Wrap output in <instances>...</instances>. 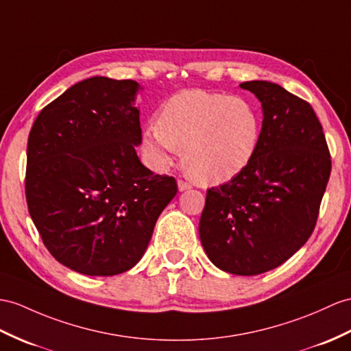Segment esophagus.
Here are the masks:
<instances>
[{
	"mask_svg": "<svg viewBox=\"0 0 351 351\" xmlns=\"http://www.w3.org/2000/svg\"><path fill=\"white\" fill-rule=\"evenodd\" d=\"M191 187H192L191 183H187V182H184V180H178V189H180V192L191 189Z\"/></svg>",
	"mask_w": 351,
	"mask_h": 351,
	"instance_id": "esophagus-1",
	"label": "esophagus"
}]
</instances>
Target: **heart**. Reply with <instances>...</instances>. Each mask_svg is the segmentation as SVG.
I'll return each mask as SVG.
<instances>
[{"label": "heart", "instance_id": "1", "mask_svg": "<svg viewBox=\"0 0 351 351\" xmlns=\"http://www.w3.org/2000/svg\"><path fill=\"white\" fill-rule=\"evenodd\" d=\"M261 132V117L249 101L184 90L162 106L156 126L144 130L143 147L159 167L184 149V165L195 180L219 184L250 164Z\"/></svg>", "mask_w": 351, "mask_h": 351}]
</instances>
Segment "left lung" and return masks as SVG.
Wrapping results in <instances>:
<instances>
[{
	"label": "left lung",
	"mask_w": 351,
	"mask_h": 351,
	"mask_svg": "<svg viewBox=\"0 0 351 351\" xmlns=\"http://www.w3.org/2000/svg\"><path fill=\"white\" fill-rule=\"evenodd\" d=\"M240 86L262 102L261 141L241 173L207 191L199 238L221 271L258 276L280 267L308 241L332 162L308 102L271 82Z\"/></svg>",
	"instance_id": "left-lung-1"
}]
</instances>
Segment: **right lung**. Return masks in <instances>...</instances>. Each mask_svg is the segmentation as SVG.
Listing matches in <instances>:
<instances>
[{"label": "right lung", "mask_w": 351, "mask_h": 351, "mask_svg": "<svg viewBox=\"0 0 351 351\" xmlns=\"http://www.w3.org/2000/svg\"><path fill=\"white\" fill-rule=\"evenodd\" d=\"M134 80L90 77L40 111L28 136L25 195L46 249L84 276H116L138 263L156 220L177 193L153 174L141 144Z\"/></svg>", "instance_id": "1"}]
</instances>
